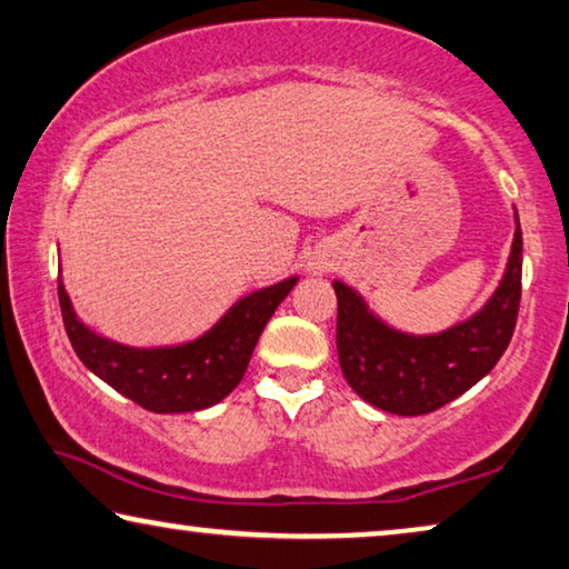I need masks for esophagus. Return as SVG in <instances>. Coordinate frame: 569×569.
<instances>
[{
    "instance_id": "obj_1",
    "label": "esophagus",
    "mask_w": 569,
    "mask_h": 569,
    "mask_svg": "<svg viewBox=\"0 0 569 569\" xmlns=\"http://www.w3.org/2000/svg\"><path fill=\"white\" fill-rule=\"evenodd\" d=\"M309 268L313 270V273H319V270H321V268H325V266H321V262H309Z\"/></svg>"
}]
</instances>
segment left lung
I'll return each mask as SVG.
<instances>
[{
	"mask_svg": "<svg viewBox=\"0 0 569 569\" xmlns=\"http://www.w3.org/2000/svg\"><path fill=\"white\" fill-rule=\"evenodd\" d=\"M521 227L501 286L475 317L447 332L413 337L372 317L352 288L335 281L337 355L352 391L376 409L421 417L486 378L511 342L521 303Z\"/></svg>",
	"mask_w": 569,
	"mask_h": 569,
	"instance_id": "8db88e82",
	"label": "left lung"
}]
</instances>
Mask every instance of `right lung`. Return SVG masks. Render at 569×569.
Returning <instances> with one entry per match:
<instances>
[{
	"instance_id": "add662e5",
	"label": "right lung",
	"mask_w": 569,
	"mask_h": 569,
	"mask_svg": "<svg viewBox=\"0 0 569 569\" xmlns=\"http://www.w3.org/2000/svg\"><path fill=\"white\" fill-rule=\"evenodd\" d=\"M299 278L260 288L244 296L189 345L138 350L99 337L76 319L63 283L58 281L63 327L76 355L94 376L142 409L156 413H183L214 406L240 383L250 355L268 319L273 317Z\"/></svg>"
}]
</instances>
